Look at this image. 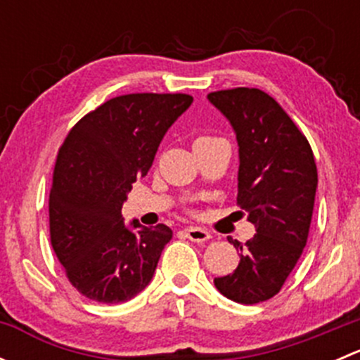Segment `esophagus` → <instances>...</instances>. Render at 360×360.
Returning a JSON list of instances; mask_svg holds the SVG:
<instances>
[{
	"instance_id": "obj_1",
	"label": "esophagus",
	"mask_w": 360,
	"mask_h": 360,
	"mask_svg": "<svg viewBox=\"0 0 360 360\" xmlns=\"http://www.w3.org/2000/svg\"><path fill=\"white\" fill-rule=\"evenodd\" d=\"M184 233H186V237L190 238L191 242H205L210 238L209 231L203 230V228H198V226L184 228Z\"/></svg>"
}]
</instances>
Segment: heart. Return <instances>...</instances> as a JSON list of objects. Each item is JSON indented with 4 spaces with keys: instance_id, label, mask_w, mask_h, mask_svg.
I'll list each match as a JSON object with an SVG mask.
<instances>
[{
    "instance_id": "1",
    "label": "heart",
    "mask_w": 360,
    "mask_h": 360,
    "mask_svg": "<svg viewBox=\"0 0 360 360\" xmlns=\"http://www.w3.org/2000/svg\"><path fill=\"white\" fill-rule=\"evenodd\" d=\"M214 139H216V137H200V139H197V143H207V141H214ZM197 143H195V144H197Z\"/></svg>"
}]
</instances>
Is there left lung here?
<instances>
[{"label": "left lung", "instance_id": "left-lung-1", "mask_svg": "<svg viewBox=\"0 0 360 360\" xmlns=\"http://www.w3.org/2000/svg\"><path fill=\"white\" fill-rule=\"evenodd\" d=\"M207 99L237 136V202L256 226L245 244L228 237L240 250V263L233 274L214 278V285L237 303H261L281 291L307 245L317 165L307 137L263 90L238 86Z\"/></svg>", "mask_w": 360, "mask_h": 360}]
</instances>
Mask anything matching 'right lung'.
<instances>
[{
	"instance_id": "obj_1",
	"label": "right lung",
	"mask_w": 360,
	"mask_h": 360,
	"mask_svg": "<svg viewBox=\"0 0 360 360\" xmlns=\"http://www.w3.org/2000/svg\"><path fill=\"white\" fill-rule=\"evenodd\" d=\"M193 103L186 94H129L83 116L59 150L50 190V240L76 291L123 303L153 278L172 230L129 224L122 205L167 130Z\"/></svg>"
}]
</instances>
